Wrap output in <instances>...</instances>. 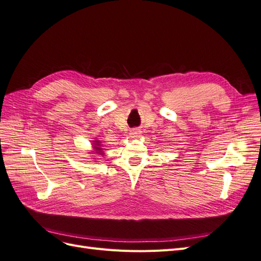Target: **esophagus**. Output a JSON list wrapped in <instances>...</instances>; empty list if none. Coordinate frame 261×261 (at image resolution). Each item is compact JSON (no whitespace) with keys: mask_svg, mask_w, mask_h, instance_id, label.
I'll return each instance as SVG.
<instances>
[{"mask_svg":"<svg viewBox=\"0 0 261 261\" xmlns=\"http://www.w3.org/2000/svg\"><path fill=\"white\" fill-rule=\"evenodd\" d=\"M140 134H141L140 129H138V128H134V129H132V130L129 132V136H130V137H133V138H137V137H139V136H140Z\"/></svg>","mask_w":261,"mask_h":261,"instance_id":"34e87169","label":"esophagus"}]
</instances>
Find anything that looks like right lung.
<instances>
[{"label":"right lung","mask_w":261,"mask_h":261,"mask_svg":"<svg viewBox=\"0 0 261 261\" xmlns=\"http://www.w3.org/2000/svg\"><path fill=\"white\" fill-rule=\"evenodd\" d=\"M94 149L97 150V151H101V148H100V143L98 140H96V147H94Z\"/></svg>","instance_id":"1"}]
</instances>
